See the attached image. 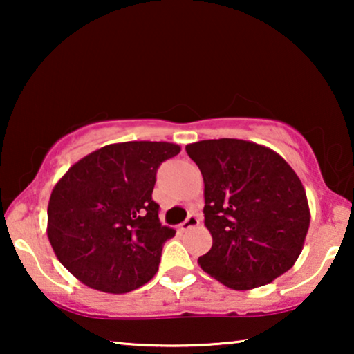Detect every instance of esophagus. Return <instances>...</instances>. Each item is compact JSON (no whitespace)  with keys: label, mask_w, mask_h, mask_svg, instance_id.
Listing matches in <instances>:
<instances>
[{"label":"esophagus","mask_w":354,"mask_h":354,"mask_svg":"<svg viewBox=\"0 0 354 354\" xmlns=\"http://www.w3.org/2000/svg\"><path fill=\"white\" fill-rule=\"evenodd\" d=\"M198 224H200V219H198V216L196 214H190L185 221L182 222L180 229L182 230H190V229H193V227H196Z\"/></svg>","instance_id":"34e87169"}]
</instances>
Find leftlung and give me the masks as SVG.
<instances>
[{
  "mask_svg": "<svg viewBox=\"0 0 354 354\" xmlns=\"http://www.w3.org/2000/svg\"><path fill=\"white\" fill-rule=\"evenodd\" d=\"M205 180V225L212 246L198 263L234 290L272 282L292 269L309 229L299 177L263 145L236 138L185 147Z\"/></svg>",
  "mask_w": 354,
  "mask_h": 354,
  "instance_id": "obj_1",
  "label": "left lung"
}]
</instances>
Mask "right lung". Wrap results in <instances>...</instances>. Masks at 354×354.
Returning a JSON list of instances; mask_svg holds the SVG:
<instances>
[{"label": "right lung", "mask_w": 354, "mask_h": 354, "mask_svg": "<svg viewBox=\"0 0 354 354\" xmlns=\"http://www.w3.org/2000/svg\"><path fill=\"white\" fill-rule=\"evenodd\" d=\"M180 153L167 142L106 145L75 162L53 188L48 239L56 258L86 287L129 293L158 272L176 230L159 222L156 171Z\"/></svg>", "instance_id": "1"}]
</instances>
